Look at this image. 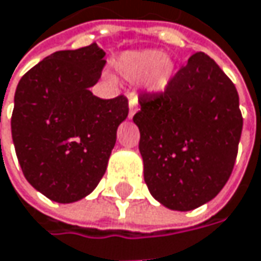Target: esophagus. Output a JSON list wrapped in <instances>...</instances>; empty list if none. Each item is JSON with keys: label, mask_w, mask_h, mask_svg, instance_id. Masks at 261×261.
Instances as JSON below:
<instances>
[{"label": "esophagus", "mask_w": 261, "mask_h": 261, "mask_svg": "<svg viewBox=\"0 0 261 261\" xmlns=\"http://www.w3.org/2000/svg\"><path fill=\"white\" fill-rule=\"evenodd\" d=\"M138 111V101L135 98H130L129 99V119H132Z\"/></svg>", "instance_id": "obj_1"}]
</instances>
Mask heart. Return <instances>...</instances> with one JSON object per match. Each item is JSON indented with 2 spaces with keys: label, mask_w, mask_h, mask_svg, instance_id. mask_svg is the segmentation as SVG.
Here are the masks:
<instances>
[{
  "label": "heart",
  "mask_w": 261,
  "mask_h": 261,
  "mask_svg": "<svg viewBox=\"0 0 261 261\" xmlns=\"http://www.w3.org/2000/svg\"><path fill=\"white\" fill-rule=\"evenodd\" d=\"M117 76L127 82H141L144 91L159 94L175 77V61L159 49L124 51L113 61Z\"/></svg>",
  "instance_id": "heart-1"
}]
</instances>
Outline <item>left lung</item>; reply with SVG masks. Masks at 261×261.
<instances>
[{
    "instance_id": "8db88e82",
    "label": "left lung",
    "mask_w": 261,
    "mask_h": 261,
    "mask_svg": "<svg viewBox=\"0 0 261 261\" xmlns=\"http://www.w3.org/2000/svg\"><path fill=\"white\" fill-rule=\"evenodd\" d=\"M139 106L134 122L151 195L177 212L213 200L232 173L242 132L232 81L197 53L164 92L141 97Z\"/></svg>"
}]
</instances>
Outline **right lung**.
Listing matches in <instances>:
<instances>
[{
    "label": "right lung",
    "instance_id": "1",
    "mask_svg": "<svg viewBox=\"0 0 261 261\" xmlns=\"http://www.w3.org/2000/svg\"><path fill=\"white\" fill-rule=\"evenodd\" d=\"M106 53L97 45L57 51L20 79L11 135L28 182L56 202L85 198L106 173L127 99H101Z\"/></svg>",
    "mask_w": 261,
    "mask_h": 261
}]
</instances>
